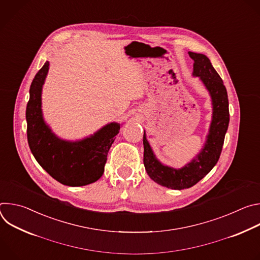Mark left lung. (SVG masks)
Listing matches in <instances>:
<instances>
[{"instance_id":"left-lung-1","label":"left lung","mask_w":260,"mask_h":260,"mask_svg":"<svg viewBox=\"0 0 260 260\" xmlns=\"http://www.w3.org/2000/svg\"><path fill=\"white\" fill-rule=\"evenodd\" d=\"M188 54L194 60L193 75L201 78L213 104L212 123L204 148L191 162L176 170L161 165L155 158L145 133L143 136L144 166L147 174L161 186L176 190L193 186L214 168L220 157L230 122L229 98L223 81L206 55L190 51Z\"/></svg>"}]
</instances>
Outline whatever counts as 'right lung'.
<instances>
[{"label": "right lung", "mask_w": 260, "mask_h": 260, "mask_svg": "<svg viewBox=\"0 0 260 260\" xmlns=\"http://www.w3.org/2000/svg\"><path fill=\"white\" fill-rule=\"evenodd\" d=\"M49 62L36 74L26 105V135L29 149L38 164L56 181L68 186H83L99 180L105 170L107 155L120 125L109 123L93 136L78 142L58 139L45 124L41 110L42 85Z\"/></svg>", "instance_id": "obj_1"}]
</instances>
